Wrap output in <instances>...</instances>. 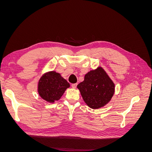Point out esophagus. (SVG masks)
Instances as JSON below:
<instances>
[{
	"mask_svg": "<svg viewBox=\"0 0 152 152\" xmlns=\"http://www.w3.org/2000/svg\"><path fill=\"white\" fill-rule=\"evenodd\" d=\"M77 84H72L71 86H72V88H74V89H75L76 87H77Z\"/></svg>",
	"mask_w": 152,
	"mask_h": 152,
	"instance_id": "34e87169",
	"label": "esophagus"
}]
</instances>
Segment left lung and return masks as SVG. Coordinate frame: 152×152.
<instances>
[{"instance_id":"1","label":"left lung","mask_w":152,"mask_h":152,"mask_svg":"<svg viewBox=\"0 0 152 152\" xmlns=\"http://www.w3.org/2000/svg\"><path fill=\"white\" fill-rule=\"evenodd\" d=\"M77 88L87 106L98 109L110 102L115 86L103 69L99 67L86 74L84 80L77 86Z\"/></svg>"}]
</instances>
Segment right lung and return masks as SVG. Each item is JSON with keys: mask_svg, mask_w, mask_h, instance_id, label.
I'll use <instances>...</instances> for the list:
<instances>
[{"mask_svg": "<svg viewBox=\"0 0 152 152\" xmlns=\"http://www.w3.org/2000/svg\"><path fill=\"white\" fill-rule=\"evenodd\" d=\"M69 87L70 84L59 73L50 72L41 77L39 82L38 92L42 99L49 103H53L60 99Z\"/></svg>", "mask_w": 152, "mask_h": 152, "instance_id": "add662e5", "label": "right lung"}]
</instances>
